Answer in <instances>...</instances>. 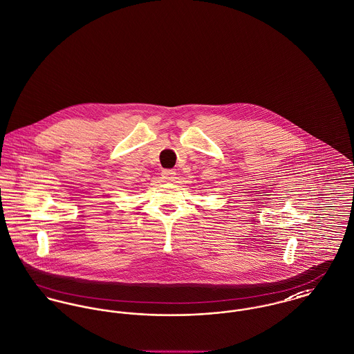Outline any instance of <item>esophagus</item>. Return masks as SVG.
Wrapping results in <instances>:
<instances>
[{
    "label": "esophagus",
    "instance_id": "34e87169",
    "mask_svg": "<svg viewBox=\"0 0 354 354\" xmlns=\"http://www.w3.org/2000/svg\"><path fill=\"white\" fill-rule=\"evenodd\" d=\"M175 176H176V172L174 169H163L162 171V178H163L165 182L175 180Z\"/></svg>",
    "mask_w": 354,
    "mask_h": 354
}]
</instances>
